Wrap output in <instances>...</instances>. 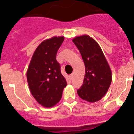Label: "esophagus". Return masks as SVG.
Returning a JSON list of instances; mask_svg holds the SVG:
<instances>
[{
  "mask_svg": "<svg viewBox=\"0 0 134 134\" xmlns=\"http://www.w3.org/2000/svg\"><path fill=\"white\" fill-rule=\"evenodd\" d=\"M73 75H74V74H71L69 76V77H70V80H72V79Z\"/></svg>",
  "mask_w": 134,
  "mask_h": 134,
  "instance_id": "esophagus-1",
  "label": "esophagus"
}]
</instances>
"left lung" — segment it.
Instances as JSON below:
<instances>
[{"instance_id":"8db88e82","label":"left lung","mask_w":134,"mask_h":134,"mask_svg":"<svg viewBox=\"0 0 134 134\" xmlns=\"http://www.w3.org/2000/svg\"><path fill=\"white\" fill-rule=\"evenodd\" d=\"M72 41L82 55L85 66L83 85L77 91L83 100L94 103L107 93L112 73L102 49L94 39L87 35L75 37Z\"/></svg>"}]
</instances>
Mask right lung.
<instances>
[{
    "instance_id": "obj_1",
    "label": "right lung",
    "mask_w": 134,
    "mask_h": 134,
    "mask_svg": "<svg viewBox=\"0 0 134 134\" xmlns=\"http://www.w3.org/2000/svg\"><path fill=\"white\" fill-rule=\"evenodd\" d=\"M64 37H53L42 41L36 48L27 71L31 94L38 103L52 107L60 100L66 80L56 60L57 52Z\"/></svg>"
}]
</instances>
